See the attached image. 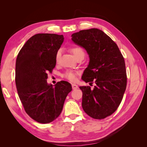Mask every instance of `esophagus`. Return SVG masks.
Listing matches in <instances>:
<instances>
[{"label": "esophagus", "instance_id": "1", "mask_svg": "<svg viewBox=\"0 0 147 147\" xmlns=\"http://www.w3.org/2000/svg\"><path fill=\"white\" fill-rule=\"evenodd\" d=\"M72 87L73 90H77V89H78V85H77L76 84H72Z\"/></svg>", "mask_w": 147, "mask_h": 147}]
</instances>
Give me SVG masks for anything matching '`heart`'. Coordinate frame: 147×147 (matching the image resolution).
<instances>
[{
  "instance_id": "obj_1",
  "label": "heart",
  "mask_w": 147,
  "mask_h": 147,
  "mask_svg": "<svg viewBox=\"0 0 147 147\" xmlns=\"http://www.w3.org/2000/svg\"><path fill=\"white\" fill-rule=\"evenodd\" d=\"M71 51H72V53H73L74 57L77 56L80 54L84 55V53L83 50V49L79 47H72V48H71ZM61 50H58L57 51L56 54V56H55V60L57 63L59 61L60 57H61ZM77 74H78L77 72H75V71L71 70H67L66 72L64 74L63 76L66 79L69 80H70L71 82H74L76 80Z\"/></svg>"
}]
</instances>
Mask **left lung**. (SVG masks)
<instances>
[{"instance_id":"1","label":"left lung","mask_w":147,"mask_h":147,"mask_svg":"<svg viewBox=\"0 0 147 147\" xmlns=\"http://www.w3.org/2000/svg\"><path fill=\"white\" fill-rule=\"evenodd\" d=\"M71 37L90 57L82 79L86 83H96L92 90L90 86H80L83 92V109L92 118L104 119L117 110L126 90L124 57L117 44L100 29L82 30Z\"/></svg>"}]
</instances>
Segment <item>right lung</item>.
Segmentation results:
<instances>
[{"label":"right lung","mask_w":147,"mask_h":147,"mask_svg":"<svg viewBox=\"0 0 147 147\" xmlns=\"http://www.w3.org/2000/svg\"><path fill=\"white\" fill-rule=\"evenodd\" d=\"M63 35L37 34L25 43L18 55L15 82L26 112L35 121L51 123L61 114L67 96L72 91L65 81L55 86L47 82L56 65L55 56L64 42Z\"/></svg>","instance_id":"1"}]
</instances>
